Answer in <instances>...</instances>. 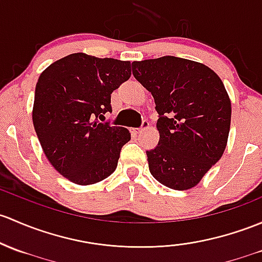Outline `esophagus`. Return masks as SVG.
<instances>
[{
    "label": "esophagus",
    "instance_id": "34e87169",
    "mask_svg": "<svg viewBox=\"0 0 262 262\" xmlns=\"http://www.w3.org/2000/svg\"><path fill=\"white\" fill-rule=\"evenodd\" d=\"M148 126H149V123L147 122V120H144V122H143V124H142V128H137V129H132V132H133L134 134H139V133H142L143 130H145V129L148 128Z\"/></svg>",
    "mask_w": 262,
    "mask_h": 262
}]
</instances>
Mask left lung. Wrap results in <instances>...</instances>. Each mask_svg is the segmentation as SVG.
Here are the masks:
<instances>
[{"mask_svg":"<svg viewBox=\"0 0 262 262\" xmlns=\"http://www.w3.org/2000/svg\"><path fill=\"white\" fill-rule=\"evenodd\" d=\"M132 69L159 114L158 145L147 150L150 173L177 191L197 186L227 145L231 100L224 82L205 64L176 56L133 61Z\"/></svg>","mask_w":262,"mask_h":262,"instance_id":"1","label":"left lung"}]
</instances>
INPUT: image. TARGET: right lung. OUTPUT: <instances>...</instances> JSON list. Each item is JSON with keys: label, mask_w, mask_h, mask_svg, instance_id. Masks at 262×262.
<instances>
[{"label": "right lung", "mask_w": 262, "mask_h": 262, "mask_svg": "<svg viewBox=\"0 0 262 262\" xmlns=\"http://www.w3.org/2000/svg\"><path fill=\"white\" fill-rule=\"evenodd\" d=\"M130 75V61L84 52L68 55L41 73L32 122L46 158L66 180L88 186L115 170L130 133L98 118L112 112L110 95Z\"/></svg>", "instance_id": "obj_1"}]
</instances>
